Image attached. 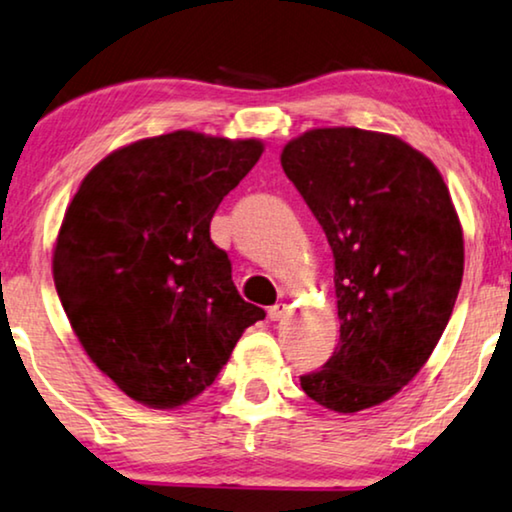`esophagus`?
Listing matches in <instances>:
<instances>
[{
    "instance_id": "34e87169",
    "label": "esophagus",
    "mask_w": 512,
    "mask_h": 512,
    "mask_svg": "<svg viewBox=\"0 0 512 512\" xmlns=\"http://www.w3.org/2000/svg\"><path fill=\"white\" fill-rule=\"evenodd\" d=\"M285 311H288V309H285V304H274V306H269V318L271 320H281L283 316H285Z\"/></svg>"
}]
</instances>
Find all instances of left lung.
I'll list each match as a JSON object with an SVG mask.
<instances>
[{
	"label": "left lung",
	"instance_id": "obj_1",
	"mask_svg": "<svg viewBox=\"0 0 512 512\" xmlns=\"http://www.w3.org/2000/svg\"><path fill=\"white\" fill-rule=\"evenodd\" d=\"M281 166L335 257L339 344L302 374L318 405L353 414L410 384L452 316L463 231L431 159L395 135L313 128L283 147Z\"/></svg>",
	"mask_w": 512,
	"mask_h": 512
}]
</instances>
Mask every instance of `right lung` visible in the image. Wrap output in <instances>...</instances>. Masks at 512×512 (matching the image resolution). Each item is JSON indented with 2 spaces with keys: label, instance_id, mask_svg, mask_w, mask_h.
Masks as SVG:
<instances>
[{
  "label": "right lung",
  "instance_id": "right-lung-1",
  "mask_svg": "<svg viewBox=\"0 0 512 512\" xmlns=\"http://www.w3.org/2000/svg\"><path fill=\"white\" fill-rule=\"evenodd\" d=\"M260 140L175 131L105 156L65 210L53 281L88 358L156 410L213 384L245 327L267 313L231 281L210 241L224 196L260 161Z\"/></svg>",
  "mask_w": 512,
  "mask_h": 512
}]
</instances>
